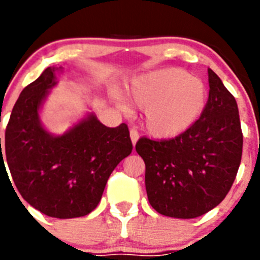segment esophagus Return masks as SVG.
<instances>
[{
  "mask_svg": "<svg viewBox=\"0 0 260 260\" xmlns=\"http://www.w3.org/2000/svg\"><path fill=\"white\" fill-rule=\"evenodd\" d=\"M130 139H131V143H133V145H135L136 141L139 140V133L135 129L130 130Z\"/></svg>",
  "mask_w": 260,
  "mask_h": 260,
  "instance_id": "34e87169",
  "label": "esophagus"
}]
</instances>
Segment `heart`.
<instances>
[{
	"instance_id": "obj_1",
	"label": "heart",
	"mask_w": 260,
	"mask_h": 260,
	"mask_svg": "<svg viewBox=\"0 0 260 260\" xmlns=\"http://www.w3.org/2000/svg\"><path fill=\"white\" fill-rule=\"evenodd\" d=\"M120 107L121 97L115 94ZM126 99L144 109L143 124L151 136L171 139L186 133L200 119L206 106V86L199 77L181 68H163L134 77Z\"/></svg>"
}]
</instances>
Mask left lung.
Listing matches in <instances>:
<instances>
[{
  "label": "left lung",
  "mask_w": 260,
  "mask_h": 260,
  "mask_svg": "<svg viewBox=\"0 0 260 260\" xmlns=\"http://www.w3.org/2000/svg\"><path fill=\"white\" fill-rule=\"evenodd\" d=\"M209 84L204 112L186 133L161 141L141 138L135 145L145 163L149 202L164 216H201L235 181L243 153L238 104L212 69Z\"/></svg>",
  "instance_id": "obj_1"
}]
</instances>
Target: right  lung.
<instances>
[{"label": "right lung", "instance_id": "obj_1", "mask_svg": "<svg viewBox=\"0 0 260 260\" xmlns=\"http://www.w3.org/2000/svg\"><path fill=\"white\" fill-rule=\"evenodd\" d=\"M61 71L48 67L22 89L7 124L0 164L7 161L27 204L46 216L73 218L96 209L107 179L130 155L133 144L126 124L107 127L92 112L61 135L43 126L40 109Z\"/></svg>", "mask_w": 260, "mask_h": 260}]
</instances>
